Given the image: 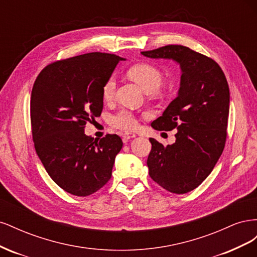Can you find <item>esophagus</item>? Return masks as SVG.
Listing matches in <instances>:
<instances>
[{
  "label": "esophagus",
  "instance_id": "esophagus-1",
  "mask_svg": "<svg viewBox=\"0 0 257 257\" xmlns=\"http://www.w3.org/2000/svg\"><path fill=\"white\" fill-rule=\"evenodd\" d=\"M136 137V135L134 134V133H124L123 134V141L124 142H127V141H130V139H132V138H135Z\"/></svg>",
  "mask_w": 257,
  "mask_h": 257
}]
</instances>
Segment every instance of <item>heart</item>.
<instances>
[{
    "label": "heart",
    "instance_id": "obj_1",
    "mask_svg": "<svg viewBox=\"0 0 257 257\" xmlns=\"http://www.w3.org/2000/svg\"><path fill=\"white\" fill-rule=\"evenodd\" d=\"M128 76L141 84L147 93L158 92L164 81V76L160 69L148 63L133 66L128 71ZM115 91L116 79L114 76H111L105 81L102 88L103 98L107 102H110L115 96ZM111 124L116 128L132 131L137 127V120L131 112L121 111L112 116Z\"/></svg>",
    "mask_w": 257,
    "mask_h": 257
}]
</instances>
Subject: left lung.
<instances>
[{"mask_svg": "<svg viewBox=\"0 0 257 257\" xmlns=\"http://www.w3.org/2000/svg\"><path fill=\"white\" fill-rule=\"evenodd\" d=\"M150 59L180 65L177 97L151 123L158 131L177 128L176 142L166 147L154 138L147 165L153 180L175 194L188 193L212 172L223 152L229 113V88L219 64L181 45L143 51Z\"/></svg>", "mask_w": 257, "mask_h": 257, "instance_id": "obj_1", "label": "left lung"}]
</instances>
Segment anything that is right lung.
Masks as SVG:
<instances>
[{
	"mask_svg": "<svg viewBox=\"0 0 257 257\" xmlns=\"http://www.w3.org/2000/svg\"><path fill=\"white\" fill-rule=\"evenodd\" d=\"M124 58L91 52L46 66L31 94V124L35 150L50 178L76 196H88L108 182L115 155L123 146L118 135L94 139L85 123L103 110L102 88Z\"/></svg>",
	"mask_w": 257,
	"mask_h": 257,
	"instance_id": "1",
	"label": "right lung"
}]
</instances>
